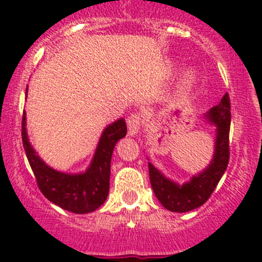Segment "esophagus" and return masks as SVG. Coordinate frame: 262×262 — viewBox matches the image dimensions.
<instances>
[{
	"instance_id": "esophagus-1",
	"label": "esophagus",
	"mask_w": 262,
	"mask_h": 262,
	"mask_svg": "<svg viewBox=\"0 0 262 262\" xmlns=\"http://www.w3.org/2000/svg\"><path fill=\"white\" fill-rule=\"evenodd\" d=\"M142 123H143V120H142V116L138 113H133V114L129 115L128 119H126V125H128L129 134L130 136H136L139 132V129H141Z\"/></svg>"
}]
</instances>
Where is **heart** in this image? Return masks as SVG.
<instances>
[{"label":"heart","instance_id":"obj_1","mask_svg":"<svg viewBox=\"0 0 262 262\" xmlns=\"http://www.w3.org/2000/svg\"><path fill=\"white\" fill-rule=\"evenodd\" d=\"M194 82H195L194 72H187L185 73L184 77H182L181 87L182 89H189V87H191L192 84H194Z\"/></svg>","mask_w":262,"mask_h":262}]
</instances>
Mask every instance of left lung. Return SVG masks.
<instances>
[{
	"label": "left lung",
	"instance_id": "1",
	"mask_svg": "<svg viewBox=\"0 0 262 262\" xmlns=\"http://www.w3.org/2000/svg\"><path fill=\"white\" fill-rule=\"evenodd\" d=\"M207 118L216 126L215 152L207 170L194 176L190 182L179 186L166 179L157 168L153 167V165L148 163L153 192L161 204L171 212H190L204 204L213 194L228 166L231 129V100L228 94L224 95L216 106L209 110Z\"/></svg>",
	"mask_w": 262,
	"mask_h": 262
}]
</instances>
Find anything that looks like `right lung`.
<instances>
[{"label": "right lung", "mask_w": 262, "mask_h": 262, "mask_svg": "<svg viewBox=\"0 0 262 262\" xmlns=\"http://www.w3.org/2000/svg\"><path fill=\"white\" fill-rule=\"evenodd\" d=\"M126 124L119 119L107 126L100 138L91 166L84 173L68 175L47 166L30 146L25 129V112L21 121V138L30 167L41 194L68 212L86 214L104 204L109 194L110 162L116 142L125 137Z\"/></svg>", "instance_id": "obj_1"}]
</instances>
